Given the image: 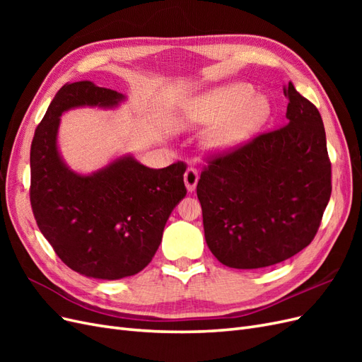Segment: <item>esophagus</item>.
Listing matches in <instances>:
<instances>
[{
  "label": "esophagus",
  "instance_id": "1",
  "mask_svg": "<svg viewBox=\"0 0 362 362\" xmlns=\"http://www.w3.org/2000/svg\"><path fill=\"white\" fill-rule=\"evenodd\" d=\"M199 181V173L196 169H187V172L184 173V184H185V189L187 192H194L196 190V185H198Z\"/></svg>",
  "mask_w": 362,
  "mask_h": 362
}]
</instances>
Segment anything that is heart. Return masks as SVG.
<instances>
[{"label": "heart", "mask_w": 362, "mask_h": 362, "mask_svg": "<svg viewBox=\"0 0 362 362\" xmlns=\"http://www.w3.org/2000/svg\"><path fill=\"white\" fill-rule=\"evenodd\" d=\"M270 115L264 95H252L247 84H229L184 103L175 113L182 129L208 128L202 149L210 156L228 154L254 136Z\"/></svg>", "instance_id": "obj_1"}]
</instances>
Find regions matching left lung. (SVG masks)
<instances>
[{
  "mask_svg": "<svg viewBox=\"0 0 362 362\" xmlns=\"http://www.w3.org/2000/svg\"><path fill=\"white\" fill-rule=\"evenodd\" d=\"M284 93L287 125L210 161L196 187L205 242L228 267H269L298 254L331 198L322 116L291 81Z\"/></svg>",
  "mask_w": 362,
  "mask_h": 362,
  "instance_id": "1",
  "label": "left lung"
}]
</instances>
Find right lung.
<instances>
[{"mask_svg": "<svg viewBox=\"0 0 362 362\" xmlns=\"http://www.w3.org/2000/svg\"><path fill=\"white\" fill-rule=\"evenodd\" d=\"M125 101V95L87 80L63 86L31 144L30 201L37 226L64 264L87 278L116 281L144 270L187 193L182 163L152 169L124 154L80 173L63 160V113L83 107L115 110Z\"/></svg>", "mask_w": 362, "mask_h": 362, "instance_id": "1", "label": "right lung"}]
</instances>
